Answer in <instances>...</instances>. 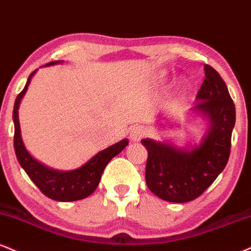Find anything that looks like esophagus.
<instances>
[{"mask_svg": "<svg viewBox=\"0 0 251 251\" xmlns=\"http://www.w3.org/2000/svg\"><path fill=\"white\" fill-rule=\"evenodd\" d=\"M146 134V128L144 126H137V127H133L131 131V134H129V138L131 140L135 143V141H139L144 135Z\"/></svg>", "mask_w": 251, "mask_h": 251, "instance_id": "esophagus-1", "label": "esophagus"}]
</instances>
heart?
I'll return each mask as SVG.
<instances>
[{"instance_id":"b5f03b06","label":"heart","mask_w":251,"mask_h":251,"mask_svg":"<svg viewBox=\"0 0 251 251\" xmlns=\"http://www.w3.org/2000/svg\"><path fill=\"white\" fill-rule=\"evenodd\" d=\"M188 87H189L188 80L181 79V80L179 81V84H177V86H176V92H177V95H183V93H185V92L187 91V90H188Z\"/></svg>"}]
</instances>
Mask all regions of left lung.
I'll return each mask as SVG.
<instances>
[{
    "label": "left lung",
    "instance_id": "obj_1",
    "mask_svg": "<svg viewBox=\"0 0 251 251\" xmlns=\"http://www.w3.org/2000/svg\"><path fill=\"white\" fill-rule=\"evenodd\" d=\"M204 76L196 104L188 113L201 117L206 123L200 143L179 147L168 139L141 140L149 151L145 173L147 187L165 201L183 203L194 200L212 185L228 162L236 119L235 105L215 69L204 65ZM161 125L167 126L166 122Z\"/></svg>",
    "mask_w": 251,
    "mask_h": 251
}]
</instances>
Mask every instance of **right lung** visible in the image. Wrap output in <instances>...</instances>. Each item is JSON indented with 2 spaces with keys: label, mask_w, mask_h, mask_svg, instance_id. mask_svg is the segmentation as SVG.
<instances>
[{
  "label": "right lung",
  "mask_w": 251,
  "mask_h": 251,
  "mask_svg": "<svg viewBox=\"0 0 251 251\" xmlns=\"http://www.w3.org/2000/svg\"><path fill=\"white\" fill-rule=\"evenodd\" d=\"M62 63L63 60H55V62L48 63L44 66L62 64ZM36 72H37V70H35L30 75L23 91L17 96L16 100H15L13 111L15 125V153H16L21 167L25 171V173L29 175L32 182L38 187L39 191L43 193L44 195H47L48 198L60 202L81 200V199L90 196L96 191L106 165L127 146L128 140L127 139H123V140L118 141L112 146L97 153L83 166L72 171L53 170V168L48 167V166L39 162L38 160H36L24 146L22 135H21L19 120V108L21 100L25 95L31 78L34 77Z\"/></svg>",
  "instance_id": "obj_1"
}]
</instances>
